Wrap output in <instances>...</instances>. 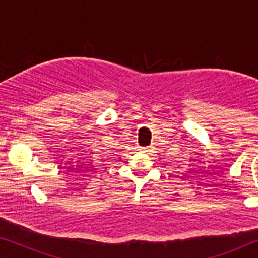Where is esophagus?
I'll return each mask as SVG.
<instances>
[{
	"mask_svg": "<svg viewBox=\"0 0 258 258\" xmlns=\"http://www.w3.org/2000/svg\"><path fill=\"white\" fill-rule=\"evenodd\" d=\"M141 150L144 151V153H150L151 148L150 147H142V148H141Z\"/></svg>",
	"mask_w": 258,
	"mask_h": 258,
	"instance_id": "34e87169",
	"label": "esophagus"
}]
</instances>
